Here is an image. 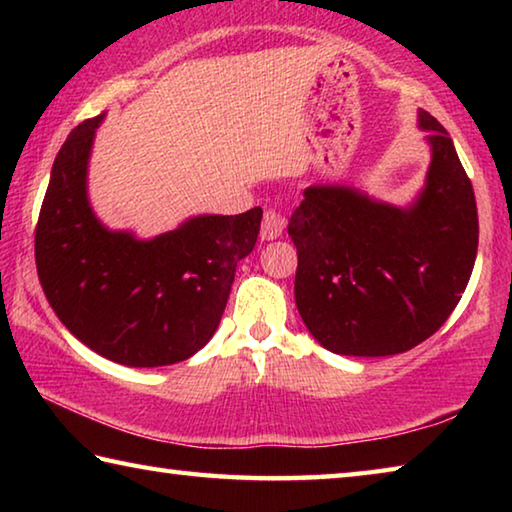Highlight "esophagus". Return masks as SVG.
Returning <instances> with one entry per match:
<instances>
[{"mask_svg":"<svg viewBox=\"0 0 512 512\" xmlns=\"http://www.w3.org/2000/svg\"><path fill=\"white\" fill-rule=\"evenodd\" d=\"M284 232V219L275 210H266L262 219V230H259V237L262 241H273Z\"/></svg>","mask_w":512,"mask_h":512,"instance_id":"1","label":"esophagus"}]
</instances>
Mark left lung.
Listing matches in <instances>:
<instances>
[{
    "instance_id": "left-lung-1",
    "label": "left lung",
    "mask_w": 512,
    "mask_h": 512,
    "mask_svg": "<svg viewBox=\"0 0 512 512\" xmlns=\"http://www.w3.org/2000/svg\"><path fill=\"white\" fill-rule=\"evenodd\" d=\"M431 162L409 205L350 185H311L289 221L296 305L309 334L345 357L415 348L452 314L470 282L479 216L470 178L436 117L418 110Z\"/></svg>"
}]
</instances>
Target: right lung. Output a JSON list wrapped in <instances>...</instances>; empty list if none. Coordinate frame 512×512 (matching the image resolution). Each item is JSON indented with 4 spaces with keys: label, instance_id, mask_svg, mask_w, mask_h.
<instances>
[{
    "label": "right lung",
    "instance_id": "obj_1",
    "mask_svg": "<svg viewBox=\"0 0 512 512\" xmlns=\"http://www.w3.org/2000/svg\"><path fill=\"white\" fill-rule=\"evenodd\" d=\"M106 112L74 128L54 160L36 228L42 291L69 332L131 368L185 361L212 339L237 264L253 253L262 207L198 214L151 239L110 230L88 196Z\"/></svg>",
    "mask_w": 512,
    "mask_h": 512
}]
</instances>
